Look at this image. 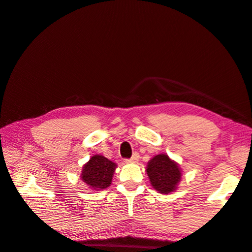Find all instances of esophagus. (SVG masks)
Wrapping results in <instances>:
<instances>
[{
    "mask_svg": "<svg viewBox=\"0 0 252 252\" xmlns=\"http://www.w3.org/2000/svg\"><path fill=\"white\" fill-rule=\"evenodd\" d=\"M139 160V154L138 153H135L134 155H132V157L130 159H127L126 162L127 163H136L137 161Z\"/></svg>",
    "mask_w": 252,
    "mask_h": 252,
    "instance_id": "1",
    "label": "esophagus"
}]
</instances>
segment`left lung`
Wrapping results in <instances>:
<instances>
[{"label": "left lung", "mask_w": 252, "mask_h": 252, "mask_svg": "<svg viewBox=\"0 0 252 252\" xmlns=\"http://www.w3.org/2000/svg\"><path fill=\"white\" fill-rule=\"evenodd\" d=\"M146 172L150 184L157 192L169 194L178 189L181 181L182 170L167 154L156 155L147 163Z\"/></svg>", "instance_id": "obj_1"}]
</instances>
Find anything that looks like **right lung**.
<instances>
[{
	"instance_id": "add662e5",
	"label": "right lung",
	"mask_w": 252,
	"mask_h": 252,
	"mask_svg": "<svg viewBox=\"0 0 252 252\" xmlns=\"http://www.w3.org/2000/svg\"><path fill=\"white\" fill-rule=\"evenodd\" d=\"M117 164L102 155H93L82 167L81 180L93 191H102L112 183Z\"/></svg>"
}]
</instances>
